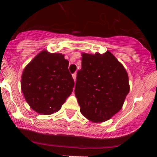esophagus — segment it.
Returning <instances> with one entry per match:
<instances>
[{"label":"esophagus","mask_w":157,"mask_h":157,"mask_svg":"<svg viewBox=\"0 0 157 157\" xmlns=\"http://www.w3.org/2000/svg\"><path fill=\"white\" fill-rule=\"evenodd\" d=\"M72 76H73V80H74V81L76 82V80H77V73H73Z\"/></svg>","instance_id":"34e87169"}]
</instances>
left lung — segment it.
<instances>
[{
    "instance_id": "1",
    "label": "left lung",
    "mask_w": 157,
    "mask_h": 157,
    "mask_svg": "<svg viewBox=\"0 0 157 157\" xmlns=\"http://www.w3.org/2000/svg\"><path fill=\"white\" fill-rule=\"evenodd\" d=\"M81 56L75 87L80 113L91 122H105L122 109L130 91L128 73L109 51Z\"/></svg>"
}]
</instances>
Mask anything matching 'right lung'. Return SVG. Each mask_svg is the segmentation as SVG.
I'll return each instance as SVG.
<instances>
[{
    "label": "right lung",
    "instance_id": "1",
    "mask_svg": "<svg viewBox=\"0 0 157 157\" xmlns=\"http://www.w3.org/2000/svg\"><path fill=\"white\" fill-rule=\"evenodd\" d=\"M64 56L43 50L23 70L21 89L26 102L38 113L58 112L73 91L74 80Z\"/></svg>",
    "mask_w": 157,
    "mask_h": 157
}]
</instances>
